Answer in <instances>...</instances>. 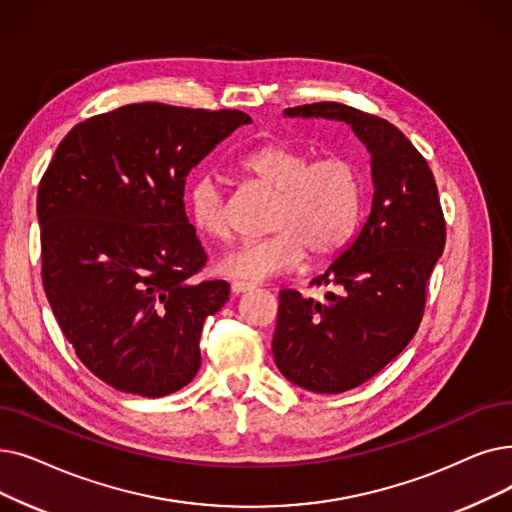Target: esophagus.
<instances>
[{
  "mask_svg": "<svg viewBox=\"0 0 512 512\" xmlns=\"http://www.w3.org/2000/svg\"><path fill=\"white\" fill-rule=\"evenodd\" d=\"M253 288H255V284H251V282H238V280H234V282L230 284V291H232L234 295L249 293V291H253Z\"/></svg>",
  "mask_w": 512,
  "mask_h": 512,
  "instance_id": "esophagus-1",
  "label": "esophagus"
}]
</instances>
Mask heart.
<instances>
[{
  "label": "heart",
  "mask_w": 512,
  "mask_h": 512,
  "mask_svg": "<svg viewBox=\"0 0 512 512\" xmlns=\"http://www.w3.org/2000/svg\"><path fill=\"white\" fill-rule=\"evenodd\" d=\"M240 169L276 194L270 211V236L236 244L217 259V270L238 282H261L299 270L305 257L322 263L337 257L358 226L362 205L360 171L349 159L311 161L307 152L286 146H261L240 161ZM194 226L226 240L230 213L226 194L205 175L188 190Z\"/></svg>",
  "instance_id": "obj_1"
}]
</instances>
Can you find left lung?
<instances>
[{
	"label": "left lung",
	"instance_id": "obj_1",
	"mask_svg": "<svg viewBox=\"0 0 512 512\" xmlns=\"http://www.w3.org/2000/svg\"><path fill=\"white\" fill-rule=\"evenodd\" d=\"M284 117L343 121L370 152L368 217L311 282L335 291L322 303L282 291L272 341L286 381L314 393H343L372 379L412 341L446 224L427 161L389 121L339 102L286 108Z\"/></svg>",
	"mask_w": 512,
	"mask_h": 512
}]
</instances>
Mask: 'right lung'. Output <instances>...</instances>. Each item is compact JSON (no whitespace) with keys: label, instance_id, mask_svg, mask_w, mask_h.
I'll return each instance as SVG.
<instances>
[{"label":"right lung","instance_id":"right-lung-1","mask_svg":"<svg viewBox=\"0 0 512 512\" xmlns=\"http://www.w3.org/2000/svg\"><path fill=\"white\" fill-rule=\"evenodd\" d=\"M240 110L127 104L75 125L37 192L41 278L79 360L125 393L163 397L201 368L224 280L194 282L207 255L184 209L186 175Z\"/></svg>","mask_w":512,"mask_h":512}]
</instances>
